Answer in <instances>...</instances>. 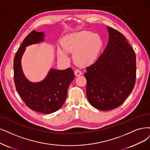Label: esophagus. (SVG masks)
Segmentation results:
<instances>
[{
    "label": "esophagus",
    "mask_w": 150,
    "mask_h": 150,
    "mask_svg": "<svg viewBox=\"0 0 150 150\" xmlns=\"http://www.w3.org/2000/svg\"><path fill=\"white\" fill-rule=\"evenodd\" d=\"M74 74H75V76H80V75H82V72H81L80 70H79V69H76V70H75V71H74Z\"/></svg>",
    "instance_id": "34e87169"
}]
</instances>
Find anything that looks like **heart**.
<instances>
[{
    "label": "heart",
    "mask_w": 150,
    "mask_h": 150,
    "mask_svg": "<svg viewBox=\"0 0 150 150\" xmlns=\"http://www.w3.org/2000/svg\"><path fill=\"white\" fill-rule=\"evenodd\" d=\"M103 47L101 38L87 31H83L67 36L63 44L66 51L74 53L75 62L81 66L89 65L98 59ZM59 57L67 59V55L62 50H59Z\"/></svg>",
    "instance_id": "1"
}]
</instances>
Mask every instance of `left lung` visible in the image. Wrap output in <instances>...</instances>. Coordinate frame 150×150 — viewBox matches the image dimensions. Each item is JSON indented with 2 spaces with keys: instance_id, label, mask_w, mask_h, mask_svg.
I'll return each instance as SVG.
<instances>
[{
  "instance_id": "1",
  "label": "left lung",
  "mask_w": 150,
  "mask_h": 150,
  "mask_svg": "<svg viewBox=\"0 0 150 150\" xmlns=\"http://www.w3.org/2000/svg\"><path fill=\"white\" fill-rule=\"evenodd\" d=\"M109 40L103 53L86 69V96L101 110L118 108L134 89L136 55L125 36L108 26Z\"/></svg>"
}]
</instances>
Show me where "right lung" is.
Masks as SVG:
<instances>
[{"label": "right lung", "instance_id": "add662e5", "mask_svg": "<svg viewBox=\"0 0 150 150\" xmlns=\"http://www.w3.org/2000/svg\"><path fill=\"white\" fill-rule=\"evenodd\" d=\"M44 40V33L35 30L24 39L13 60L14 81L16 91L28 107L36 112L51 114L62 106L75 75L71 68L63 70L51 69L46 78L40 82H31L26 78L21 63L26 47Z\"/></svg>", "mask_w": 150, "mask_h": 150}]
</instances>
